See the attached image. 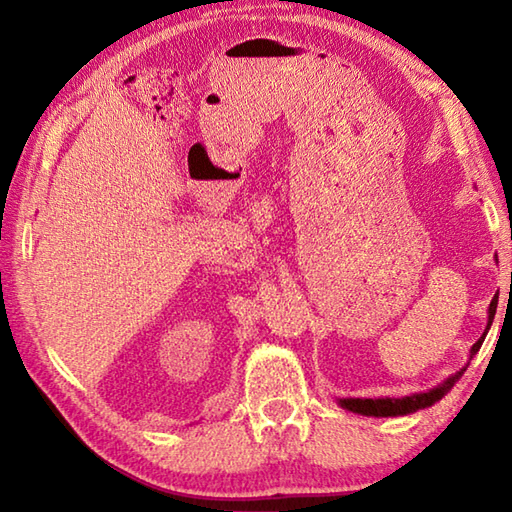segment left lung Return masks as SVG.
Instances as JSON below:
<instances>
[{
  "mask_svg": "<svg viewBox=\"0 0 512 512\" xmlns=\"http://www.w3.org/2000/svg\"><path fill=\"white\" fill-rule=\"evenodd\" d=\"M495 310H497V299L491 301V306H488V325H486V332L491 328V323L495 319ZM486 332L477 339L471 347V358L480 352V347L486 339ZM464 374V369L458 374H453L451 378L444 380L442 385L433 387L429 391H422V394H413V396H405V398H339V405L347 411H354V413H361V416H376V418H387V416H407V413H413L418 409H427L431 407L433 402H438L447 391L458 383L460 376Z\"/></svg>",
  "mask_w": 512,
  "mask_h": 512,
  "instance_id": "obj_1",
  "label": "left lung"
}]
</instances>
